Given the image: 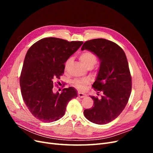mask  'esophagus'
Returning a JSON list of instances; mask_svg holds the SVG:
<instances>
[{
	"instance_id": "obj_1",
	"label": "esophagus",
	"mask_w": 153,
	"mask_h": 153,
	"mask_svg": "<svg viewBox=\"0 0 153 153\" xmlns=\"http://www.w3.org/2000/svg\"><path fill=\"white\" fill-rule=\"evenodd\" d=\"M78 97H80V98H84V97L85 96V95L84 93H82V92H78Z\"/></svg>"
}]
</instances>
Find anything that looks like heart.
I'll return each mask as SVG.
<instances>
[{
	"mask_svg": "<svg viewBox=\"0 0 153 153\" xmlns=\"http://www.w3.org/2000/svg\"><path fill=\"white\" fill-rule=\"evenodd\" d=\"M80 60L82 64L87 68L90 66H94L97 61V57L94 53H93L89 51H85V52H82L80 55ZM71 61V59L69 58L67 60L65 63V68H66L69 63ZM89 81L87 79H82V80H74L73 84L77 88L80 89H83L84 85L88 84Z\"/></svg>",
	"mask_w": 153,
	"mask_h": 153,
	"instance_id": "b5f03b06",
	"label": "heart"
}]
</instances>
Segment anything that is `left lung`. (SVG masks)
<instances>
[{
    "instance_id": "obj_1",
    "label": "left lung",
    "mask_w": 153,
    "mask_h": 153,
    "mask_svg": "<svg viewBox=\"0 0 153 153\" xmlns=\"http://www.w3.org/2000/svg\"><path fill=\"white\" fill-rule=\"evenodd\" d=\"M81 50L98 57L100 68L92 87L103 93L100 98L91 96L93 106L84 110V114L92 123L107 124L121 114L131 94V76L126 54L116 43L102 38L86 41Z\"/></svg>"
}]
</instances>
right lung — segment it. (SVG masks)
<instances>
[{"label":"right lung","mask_w":153,"mask_h":153,"mask_svg":"<svg viewBox=\"0 0 153 153\" xmlns=\"http://www.w3.org/2000/svg\"><path fill=\"white\" fill-rule=\"evenodd\" d=\"M83 44L56 38L41 39L27 51L20 85L23 100L30 113L45 123L56 121L65 114L66 106L77 97L74 87L53 93V78L64 72V63Z\"/></svg>","instance_id":"right-lung-1"}]
</instances>
